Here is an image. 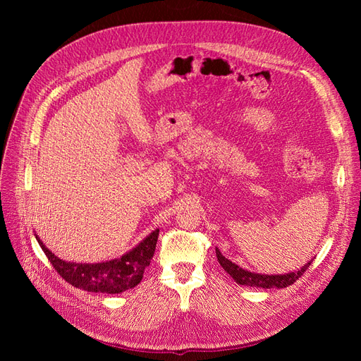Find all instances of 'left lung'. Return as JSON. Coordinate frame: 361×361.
<instances>
[{
    "label": "left lung",
    "instance_id": "8db88e82",
    "mask_svg": "<svg viewBox=\"0 0 361 361\" xmlns=\"http://www.w3.org/2000/svg\"><path fill=\"white\" fill-rule=\"evenodd\" d=\"M215 253L223 269L227 272V274H231V277L238 283V285L251 286V288H264V289H274V288L283 289V288L290 286L292 283L297 281L304 274V271L307 269L309 265L312 264V260H309L307 264L301 267L300 269L286 272V274H257V272H251L241 267H238L232 260L224 257L218 248H215Z\"/></svg>",
    "mask_w": 361,
    "mask_h": 361
}]
</instances>
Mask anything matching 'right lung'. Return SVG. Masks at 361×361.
Returning <instances> with one entry per match:
<instances>
[{"label":"right lung","mask_w":361,"mask_h":361,"mask_svg":"<svg viewBox=\"0 0 361 361\" xmlns=\"http://www.w3.org/2000/svg\"><path fill=\"white\" fill-rule=\"evenodd\" d=\"M158 235L159 228L149 233L143 241L122 257L101 262V264H76V262H66L57 257L35 233L43 253L64 280L78 289L102 293H122L138 285L143 279L145 269L154 257Z\"/></svg>","instance_id":"obj_1"}]
</instances>
